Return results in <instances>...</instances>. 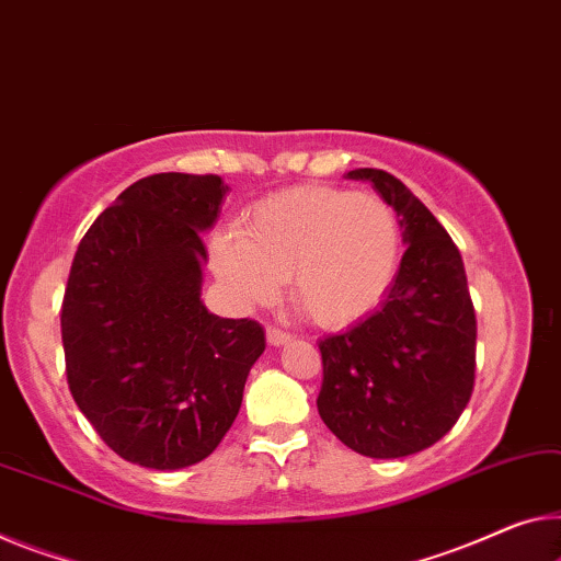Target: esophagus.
<instances>
[{
    "label": "esophagus",
    "mask_w": 561,
    "mask_h": 561,
    "mask_svg": "<svg viewBox=\"0 0 561 561\" xmlns=\"http://www.w3.org/2000/svg\"><path fill=\"white\" fill-rule=\"evenodd\" d=\"M265 339H268L271 346H286V343L293 339V335L286 333V331H280V329H275V325H271V329L265 331Z\"/></svg>",
    "instance_id": "obj_1"
}]
</instances>
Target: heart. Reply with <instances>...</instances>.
Here are the masks:
<instances>
[{
  "label": "heart",
  "instance_id": "1",
  "mask_svg": "<svg viewBox=\"0 0 561 561\" xmlns=\"http://www.w3.org/2000/svg\"><path fill=\"white\" fill-rule=\"evenodd\" d=\"M401 261L396 210L374 193L298 185L257 201L236 232L210 240V265L240 304L290 298L318 325H348L389 293Z\"/></svg>",
  "mask_w": 561,
  "mask_h": 561
}]
</instances>
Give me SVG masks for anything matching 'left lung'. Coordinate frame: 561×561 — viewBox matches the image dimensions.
Segmentation results:
<instances>
[{
	"instance_id": "1",
	"label": "left lung",
	"mask_w": 561,
	"mask_h": 561,
	"mask_svg": "<svg viewBox=\"0 0 561 561\" xmlns=\"http://www.w3.org/2000/svg\"><path fill=\"white\" fill-rule=\"evenodd\" d=\"M366 180L396 210L407 253L381 308L318 341V413L343 444L370 459H399L436 444L467 409L477 368V316L459 248L399 178Z\"/></svg>"
}]
</instances>
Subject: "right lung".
<instances>
[{
	"label": "right lung",
	"mask_w": 561,
	"mask_h": 561,
	"mask_svg": "<svg viewBox=\"0 0 561 561\" xmlns=\"http://www.w3.org/2000/svg\"><path fill=\"white\" fill-rule=\"evenodd\" d=\"M228 185L158 172L119 193L77 245L62 300L72 399L112 451L183 469L222 442L265 351L251 318L201 300L208 230Z\"/></svg>",
	"instance_id": "add662e5"
}]
</instances>
